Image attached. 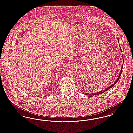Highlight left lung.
I'll list each match as a JSON object with an SVG mask.
<instances>
[{
    "instance_id": "1",
    "label": "left lung",
    "mask_w": 133,
    "mask_h": 133,
    "mask_svg": "<svg viewBox=\"0 0 133 133\" xmlns=\"http://www.w3.org/2000/svg\"><path fill=\"white\" fill-rule=\"evenodd\" d=\"M118 39V42H119V40H118V39ZM119 47H120V49H121V52H122V51H121V46H120V45H119ZM122 57H123V56H122ZM122 67H123V65H122ZM122 68H121V72L119 73V76H118V78H117V81H116L113 84L111 85V86H109L108 88H107L105 89L104 90H102V91H100V92H97L96 93H92V94H87V93H84L85 94H86V95H88V96H95V95H99V94H102V93H104L106 91H107L108 90H109L110 88H111L112 87H113V86L115 85L116 84V83H117V81H118L119 80V78H120V77H121V72H122Z\"/></svg>"
}]
</instances>
